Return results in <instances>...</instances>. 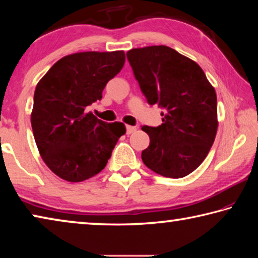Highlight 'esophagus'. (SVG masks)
I'll return each instance as SVG.
<instances>
[{
  "mask_svg": "<svg viewBox=\"0 0 258 258\" xmlns=\"http://www.w3.org/2000/svg\"><path fill=\"white\" fill-rule=\"evenodd\" d=\"M135 131H137V127H135V126H131V125L126 126V133L127 134H132L133 132H135Z\"/></svg>",
  "mask_w": 258,
  "mask_h": 258,
  "instance_id": "obj_1",
  "label": "esophagus"
}]
</instances>
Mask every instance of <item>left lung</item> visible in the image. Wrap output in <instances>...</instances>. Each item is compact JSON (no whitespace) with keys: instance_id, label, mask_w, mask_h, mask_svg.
Returning <instances> with one entry per match:
<instances>
[{"instance_id":"8db88e82","label":"left lung","mask_w":258,"mask_h":258,"mask_svg":"<svg viewBox=\"0 0 258 258\" xmlns=\"http://www.w3.org/2000/svg\"><path fill=\"white\" fill-rule=\"evenodd\" d=\"M126 55L148 103L164 109L163 124L142 127L150 138L143 163L165 177L189 175L216 137L215 90L198 63L168 46L132 49Z\"/></svg>"}]
</instances>
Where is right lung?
I'll return each instance as SVG.
<instances>
[{
    "label": "right lung",
    "instance_id": "obj_1",
    "mask_svg": "<svg viewBox=\"0 0 258 258\" xmlns=\"http://www.w3.org/2000/svg\"><path fill=\"white\" fill-rule=\"evenodd\" d=\"M124 62V51L80 52L56 61L37 83L30 117L35 142L47 167L63 180L97 175L125 134L123 123L108 124L87 111Z\"/></svg>",
    "mask_w": 258,
    "mask_h": 258
}]
</instances>
